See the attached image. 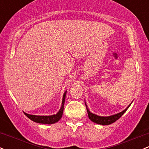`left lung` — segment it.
Listing matches in <instances>:
<instances>
[{
    "mask_svg": "<svg viewBox=\"0 0 149 149\" xmlns=\"http://www.w3.org/2000/svg\"><path fill=\"white\" fill-rule=\"evenodd\" d=\"M131 104L128 106V107L126 108L125 110H123L122 112H121L120 113L116 114L114 115H112L109 116V117H100V116L96 115V114L92 113L91 112V111L89 110L87 107V104L86 103V109H87V112H88V117L91 121H93V122L96 124H99V125H110V124L114 123V122H116L117 120L120 118L122 116L126 111L127 110V109L130 107V106Z\"/></svg>",
    "mask_w": 149,
    "mask_h": 149,
    "instance_id": "left-lung-1",
    "label": "left lung"
}]
</instances>
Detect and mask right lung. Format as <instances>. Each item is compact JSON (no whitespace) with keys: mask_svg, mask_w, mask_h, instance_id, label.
I'll list each match as a JSON object with an SVG mask.
<instances>
[{"mask_svg":"<svg viewBox=\"0 0 149 149\" xmlns=\"http://www.w3.org/2000/svg\"><path fill=\"white\" fill-rule=\"evenodd\" d=\"M66 92L67 91H66V92L64 93V94H63L61 107L57 114H54V115H51V116H38V115H32V114H29L27 113H25V112H24V114H25V115L27 116L29 119H30L31 120L34 121V122H37V123L48 124V125L56 123V122H58V121L61 118L62 114H63V106H64L65 98H66Z\"/></svg>","mask_w":149,"mask_h":149,"instance_id":"1","label":"right lung"}]
</instances>
